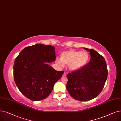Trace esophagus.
Segmentation results:
<instances>
[{
	"label": "esophagus",
	"instance_id": "obj_1",
	"mask_svg": "<svg viewBox=\"0 0 121 121\" xmlns=\"http://www.w3.org/2000/svg\"><path fill=\"white\" fill-rule=\"evenodd\" d=\"M66 75H67V73L65 72L64 73V76H66Z\"/></svg>",
	"mask_w": 121,
	"mask_h": 121
}]
</instances>
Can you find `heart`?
Here are the masks:
<instances>
[{"mask_svg": "<svg viewBox=\"0 0 121 121\" xmlns=\"http://www.w3.org/2000/svg\"><path fill=\"white\" fill-rule=\"evenodd\" d=\"M89 55L86 51H78L70 50L63 52L60 55V60L57 61L59 64H69L71 71H77L83 67L87 63Z\"/></svg>", "mask_w": 121, "mask_h": 121, "instance_id": "obj_1", "label": "heart"}]
</instances>
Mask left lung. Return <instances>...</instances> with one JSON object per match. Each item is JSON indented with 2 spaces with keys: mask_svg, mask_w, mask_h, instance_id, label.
Returning a JSON list of instances; mask_svg holds the SVG:
<instances>
[{
  "mask_svg": "<svg viewBox=\"0 0 121 121\" xmlns=\"http://www.w3.org/2000/svg\"><path fill=\"white\" fill-rule=\"evenodd\" d=\"M84 49L90 52V61L67 76V90L73 98L78 101L90 100L97 97L103 90L108 76L103 56L93 49Z\"/></svg>",
  "mask_w": 121,
  "mask_h": 121,
  "instance_id": "1",
  "label": "left lung"
}]
</instances>
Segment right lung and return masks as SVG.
Here are the masks:
<instances>
[{"mask_svg":"<svg viewBox=\"0 0 121 121\" xmlns=\"http://www.w3.org/2000/svg\"><path fill=\"white\" fill-rule=\"evenodd\" d=\"M55 48L36 44L24 48L15 59L13 75L16 85L24 96L34 101L48 97L64 72L54 70L46 63L55 60Z\"/></svg>","mask_w":121,"mask_h":121,"instance_id":"1","label":"right lung"}]
</instances>
